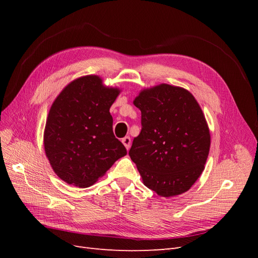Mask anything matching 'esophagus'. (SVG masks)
I'll list each match as a JSON object with an SVG mask.
<instances>
[{
	"label": "esophagus",
	"mask_w": 258,
	"mask_h": 258,
	"mask_svg": "<svg viewBox=\"0 0 258 258\" xmlns=\"http://www.w3.org/2000/svg\"><path fill=\"white\" fill-rule=\"evenodd\" d=\"M121 142H122V144L124 145V147H126L127 151H128L129 148H130V145H131V139H130V137H124L121 140Z\"/></svg>",
	"instance_id": "1"
}]
</instances>
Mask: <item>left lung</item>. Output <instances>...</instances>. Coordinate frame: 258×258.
<instances>
[{
	"label": "left lung",
	"instance_id": "1",
	"mask_svg": "<svg viewBox=\"0 0 258 258\" xmlns=\"http://www.w3.org/2000/svg\"><path fill=\"white\" fill-rule=\"evenodd\" d=\"M134 104L142 130L129 156L144 185L166 198L187 191L205 170L211 144L197 100L182 87L160 84L141 90Z\"/></svg>",
	"mask_w": 258,
	"mask_h": 258
}]
</instances>
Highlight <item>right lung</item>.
<instances>
[{
	"mask_svg": "<svg viewBox=\"0 0 258 258\" xmlns=\"http://www.w3.org/2000/svg\"><path fill=\"white\" fill-rule=\"evenodd\" d=\"M120 93L98 75L68 84L54 99L46 119L44 148L52 170L62 181L86 188L127 155L113 134L110 107Z\"/></svg>",
	"mask_w": 258,
	"mask_h": 258,
	"instance_id": "1",
	"label": "right lung"
}]
</instances>
